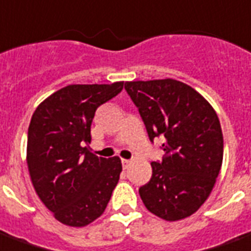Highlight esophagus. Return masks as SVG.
Returning a JSON list of instances; mask_svg holds the SVG:
<instances>
[{"label": "esophagus", "instance_id": "34e87169", "mask_svg": "<svg viewBox=\"0 0 251 251\" xmlns=\"http://www.w3.org/2000/svg\"><path fill=\"white\" fill-rule=\"evenodd\" d=\"M130 164H131V162H130L129 159H122V167L125 168V170H126V168H127V167H129Z\"/></svg>", "mask_w": 251, "mask_h": 251}]
</instances>
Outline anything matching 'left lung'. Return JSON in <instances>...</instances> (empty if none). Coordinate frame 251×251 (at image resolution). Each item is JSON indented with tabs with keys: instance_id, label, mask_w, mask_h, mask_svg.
I'll return each instance as SVG.
<instances>
[{
	"instance_id": "left-lung-1",
	"label": "left lung",
	"mask_w": 251,
	"mask_h": 251,
	"mask_svg": "<svg viewBox=\"0 0 251 251\" xmlns=\"http://www.w3.org/2000/svg\"><path fill=\"white\" fill-rule=\"evenodd\" d=\"M125 89L146 126L149 138L163 137L162 162L139 188L151 213L177 221L204 204L221 170L224 138L219 117L199 92L174 79L126 81Z\"/></svg>"
}]
</instances>
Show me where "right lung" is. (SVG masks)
Masks as SVG:
<instances>
[{
    "mask_svg": "<svg viewBox=\"0 0 251 251\" xmlns=\"http://www.w3.org/2000/svg\"><path fill=\"white\" fill-rule=\"evenodd\" d=\"M124 81L74 84L49 96L32 114L27 167L36 195L64 225L85 226L104 213L122 171L121 159L92 154L91 125Z\"/></svg>",
    "mask_w": 251,
    "mask_h": 251,
    "instance_id": "obj_1",
    "label": "right lung"
}]
</instances>
